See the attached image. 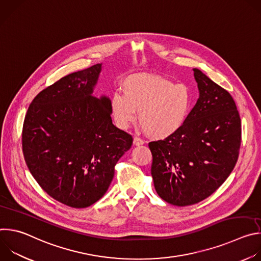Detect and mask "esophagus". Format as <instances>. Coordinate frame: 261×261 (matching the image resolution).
Wrapping results in <instances>:
<instances>
[{"instance_id": "34e87169", "label": "esophagus", "mask_w": 261, "mask_h": 261, "mask_svg": "<svg viewBox=\"0 0 261 261\" xmlns=\"http://www.w3.org/2000/svg\"><path fill=\"white\" fill-rule=\"evenodd\" d=\"M144 143V141L138 137H134L133 139V144L136 145V146H139V145H142Z\"/></svg>"}]
</instances>
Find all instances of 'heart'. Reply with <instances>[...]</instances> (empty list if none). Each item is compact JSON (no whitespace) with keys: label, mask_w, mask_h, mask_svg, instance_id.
Wrapping results in <instances>:
<instances>
[{"label":"heart","mask_w":261,"mask_h":261,"mask_svg":"<svg viewBox=\"0 0 261 261\" xmlns=\"http://www.w3.org/2000/svg\"><path fill=\"white\" fill-rule=\"evenodd\" d=\"M123 93L110 99V110L117 125L127 129L137 113L145 133L155 139H166L179 132L192 110V94L184 84H174L161 75L136 73L122 83Z\"/></svg>","instance_id":"heart-1"}]
</instances>
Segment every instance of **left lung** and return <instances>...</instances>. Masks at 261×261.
<instances>
[{"instance_id":"left-lung-1","label":"left lung","mask_w":261,"mask_h":261,"mask_svg":"<svg viewBox=\"0 0 261 261\" xmlns=\"http://www.w3.org/2000/svg\"><path fill=\"white\" fill-rule=\"evenodd\" d=\"M199 98L173 136L148 143L158 195L186 206L212 195L233 170L241 145V118L231 95L197 68Z\"/></svg>"}]
</instances>
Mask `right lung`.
Wrapping results in <instances>:
<instances>
[{
  "label": "right lung",
  "mask_w": 261,
  "mask_h": 261,
  "mask_svg": "<svg viewBox=\"0 0 261 261\" xmlns=\"http://www.w3.org/2000/svg\"><path fill=\"white\" fill-rule=\"evenodd\" d=\"M102 64L73 72L41 91L22 130L28 168L54 199L83 208L98 201L132 136L113 124L109 97L94 95Z\"/></svg>",
  "instance_id": "obj_1"
}]
</instances>
